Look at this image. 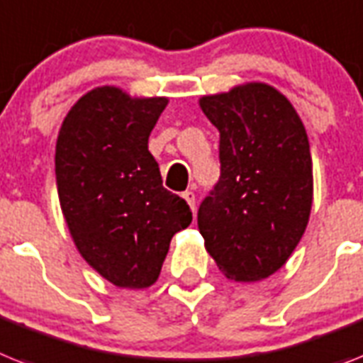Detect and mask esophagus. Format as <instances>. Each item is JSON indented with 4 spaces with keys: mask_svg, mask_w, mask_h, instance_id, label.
I'll return each mask as SVG.
<instances>
[{
    "mask_svg": "<svg viewBox=\"0 0 363 363\" xmlns=\"http://www.w3.org/2000/svg\"><path fill=\"white\" fill-rule=\"evenodd\" d=\"M182 196H184V199L187 200V203H189V206H191V209H193V211H194V206H196V199H194L193 191H185V193L182 194Z\"/></svg>",
    "mask_w": 363,
    "mask_h": 363,
    "instance_id": "34e87169",
    "label": "esophagus"
}]
</instances>
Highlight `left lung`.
<instances>
[{
  "label": "left lung",
  "mask_w": 363,
  "mask_h": 363,
  "mask_svg": "<svg viewBox=\"0 0 363 363\" xmlns=\"http://www.w3.org/2000/svg\"><path fill=\"white\" fill-rule=\"evenodd\" d=\"M220 133V178L199 208V230L224 277L257 282L287 262L313 199L304 124L286 96L265 83L203 96Z\"/></svg>",
  "instance_id": "8db88e82"
}]
</instances>
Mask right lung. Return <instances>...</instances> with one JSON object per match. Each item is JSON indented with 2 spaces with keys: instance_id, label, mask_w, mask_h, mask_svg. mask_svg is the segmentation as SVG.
Returning a JSON list of instances; mask_svg holds the SVG:
<instances>
[{
  "instance_id": "1",
  "label": "right lung",
  "mask_w": 363,
  "mask_h": 363,
  "mask_svg": "<svg viewBox=\"0 0 363 363\" xmlns=\"http://www.w3.org/2000/svg\"><path fill=\"white\" fill-rule=\"evenodd\" d=\"M167 98L98 86L70 109L55 146L57 193L77 250L118 287L157 280L170 239L187 228V202L163 187L148 137Z\"/></svg>"
}]
</instances>
